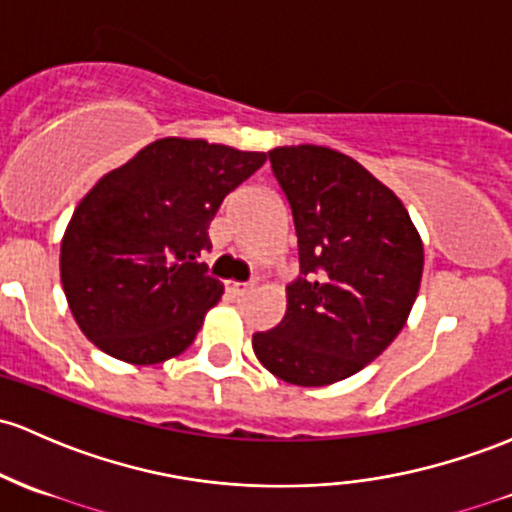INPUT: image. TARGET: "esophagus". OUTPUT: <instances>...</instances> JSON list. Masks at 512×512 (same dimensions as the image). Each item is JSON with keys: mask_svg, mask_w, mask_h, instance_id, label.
Wrapping results in <instances>:
<instances>
[{"mask_svg": "<svg viewBox=\"0 0 512 512\" xmlns=\"http://www.w3.org/2000/svg\"><path fill=\"white\" fill-rule=\"evenodd\" d=\"M252 289H255V284H252V282H247V284L228 282V291H230V294H233V296H238V299H240V296H247V294H250Z\"/></svg>", "mask_w": 512, "mask_h": 512, "instance_id": "34e87169", "label": "esophagus"}]
</instances>
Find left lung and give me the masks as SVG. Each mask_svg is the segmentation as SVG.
<instances>
[{"mask_svg":"<svg viewBox=\"0 0 512 512\" xmlns=\"http://www.w3.org/2000/svg\"><path fill=\"white\" fill-rule=\"evenodd\" d=\"M269 162L299 238L301 277L277 328L252 335L262 367L328 386L374 362L401 333L423 277V240L406 206L350 155L284 145Z\"/></svg>","mask_w":512,"mask_h":512,"instance_id":"8db88e82","label":"left lung"}]
</instances>
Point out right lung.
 <instances>
[{
  "mask_svg": "<svg viewBox=\"0 0 512 512\" xmlns=\"http://www.w3.org/2000/svg\"><path fill=\"white\" fill-rule=\"evenodd\" d=\"M201 138H160L99 179L60 245V282L94 345L128 364L182 355L223 284L196 257L223 199L265 165Z\"/></svg>",
  "mask_w": 512,
  "mask_h": 512,
  "instance_id": "obj_1",
  "label": "right lung"
}]
</instances>
